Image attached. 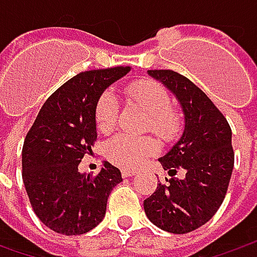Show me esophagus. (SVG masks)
I'll list each match as a JSON object with an SVG mask.
<instances>
[{"label":"esophagus","instance_id":"obj_1","mask_svg":"<svg viewBox=\"0 0 257 257\" xmlns=\"http://www.w3.org/2000/svg\"><path fill=\"white\" fill-rule=\"evenodd\" d=\"M137 170H133V169H123L121 170V174H123V177H132L134 174H137Z\"/></svg>","mask_w":257,"mask_h":257}]
</instances>
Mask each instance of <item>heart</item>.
<instances>
[{"instance_id":"1","label":"heart","mask_w":257,"mask_h":257,"mask_svg":"<svg viewBox=\"0 0 257 257\" xmlns=\"http://www.w3.org/2000/svg\"><path fill=\"white\" fill-rule=\"evenodd\" d=\"M124 94L149 114V128L164 140L173 139L180 127V115L170 107V95L166 88L150 80L134 81L124 88ZM118 103L111 93H104L95 104V124L101 133H110L117 123ZM159 143L153 137H134L117 134L105 147V157L124 169L139 167L146 159L157 153Z\"/></svg>"}]
</instances>
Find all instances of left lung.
I'll list each match as a JSON object with an SVG mask.
<instances>
[{
	"instance_id": "obj_1",
	"label": "left lung",
	"mask_w": 257,
	"mask_h": 257,
	"mask_svg": "<svg viewBox=\"0 0 257 257\" xmlns=\"http://www.w3.org/2000/svg\"><path fill=\"white\" fill-rule=\"evenodd\" d=\"M182 105L184 132L170 152L160 157L164 170L183 169V179L157 183L144 200L150 222L166 232L183 234L199 229L219 210L232 177V130L219 108L189 78L172 70H149Z\"/></svg>"
}]
</instances>
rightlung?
I'll return each mask as SVG.
<instances>
[{
	"mask_svg": "<svg viewBox=\"0 0 257 257\" xmlns=\"http://www.w3.org/2000/svg\"><path fill=\"white\" fill-rule=\"evenodd\" d=\"M132 67L80 73L48 97L27 133L23 182L37 217L54 232H90L105 216L107 199L121 173L104 162L98 174L80 173L78 164L97 140L95 104L104 90Z\"/></svg>",
	"mask_w": 257,
	"mask_h": 257,
	"instance_id": "right-lung-1",
	"label": "right lung"
}]
</instances>
